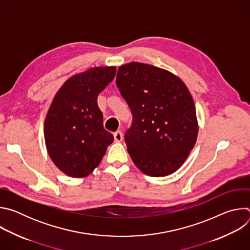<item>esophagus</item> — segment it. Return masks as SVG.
Wrapping results in <instances>:
<instances>
[{"label":"esophagus","instance_id":"esophagus-1","mask_svg":"<svg viewBox=\"0 0 250 250\" xmlns=\"http://www.w3.org/2000/svg\"><path fill=\"white\" fill-rule=\"evenodd\" d=\"M114 137H115V140H116V141H118V142L122 141V140H123V132H122L121 130L116 131V132L114 133Z\"/></svg>","mask_w":250,"mask_h":250}]
</instances>
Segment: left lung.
<instances>
[{"instance_id": "obj_1", "label": "left lung", "mask_w": 250, "mask_h": 250, "mask_svg": "<svg viewBox=\"0 0 250 250\" xmlns=\"http://www.w3.org/2000/svg\"><path fill=\"white\" fill-rule=\"evenodd\" d=\"M117 86L132 114L125 141L146 175L162 177L179 169L193 149L198 122L193 98L179 78L153 65H122Z\"/></svg>"}]
</instances>
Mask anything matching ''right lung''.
Returning a JSON list of instances; mask_svg holds the SVG:
<instances>
[{"mask_svg":"<svg viewBox=\"0 0 250 250\" xmlns=\"http://www.w3.org/2000/svg\"><path fill=\"white\" fill-rule=\"evenodd\" d=\"M116 67H94L69 78L56 93L44 121V139L53 163L66 175L86 177L114 141L103 125L99 94L115 78Z\"/></svg>","mask_w":250,"mask_h":250,"instance_id":"add662e5","label":"right lung"}]
</instances>
